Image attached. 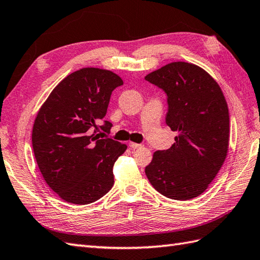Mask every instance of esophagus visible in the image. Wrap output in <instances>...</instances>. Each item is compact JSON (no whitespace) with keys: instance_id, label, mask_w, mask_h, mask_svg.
Masks as SVG:
<instances>
[{"instance_id":"1","label":"esophagus","mask_w":260,"mask_h":260,"mask_svg":"<svg viewBox=\"0 0 260 260\" xmlns=\"http://www.w3.org/2000/svg\"><path fill=\"white\" fill-rule=\"evenodd\" d=\"M129 147L133 148V149H136V148H142L143 145L142 144H137V143H133V142H129Z\"/></svg>"}]
</instances>
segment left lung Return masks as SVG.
<instances>
[{"label":"left lung","instance_id":"1","mask_svg":"<svg viewBox=\"0 0 260 260\" xmlns=\"http://www.w3.org/2000/svg\"><path fill=\"white\" fill-rule=\"evenodd\" d=\"M145 80L166 93V124L178 133L171 148L154 153L145 174L167 198H195L207 189L226 159L229 113L225 96L206 71L191 63H170Z\"/></svg>","mask_w":260,"mask_h":260}]
</instances>
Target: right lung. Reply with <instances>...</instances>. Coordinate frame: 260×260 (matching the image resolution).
Masks as SVG:
<instances>
[{"label":"right lung","mask_w":260,"mask_h":260,"mask_svg":"<svg viewBox=\"0 0 260 260\" xmlns=\"http://www.w3.org/2000/svg\"><path fill=\"white\" fill-rule=\"evenodd\" d=\"M123 81L111 71L81 69L52 90L36 115L32 145L46 184L63 201L87 205L114 185L113 166L127 146L112 138L100 140L112 123L104 118L112 92Z\"/></svg>","instance_id":"obj_1"}]
</instances>
